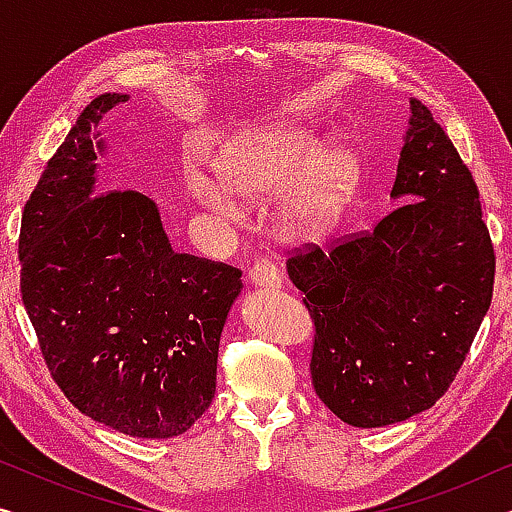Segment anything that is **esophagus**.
<instances>
[{
    "label": "esophagus",
    "instance_id": "1",
    "mask_svg": "<svg viewBox=\"0 0 512 512\" xmlns=\"http://www.w3.org/2000/svg\"><path fill=\"white\" fill-rule=\"evenodd\" d=\"M249 284L256 289H279L282 286V275L275 268L270 258H258V261L249 268Z\"/></svg>",
    "mask_w": 512,
    "mask_h": 512
}]
</instances>
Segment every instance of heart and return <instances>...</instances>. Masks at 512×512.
Instances as JSON below:
<instances>
[{"label":"heart","instance_id":"obj_1","mask_svg":"<svg viewBox=\"0 0 512 512\" xmlns=\"http://www.w3.org/2000/svg\"><path fill=\"white\" fill-rule=\"evenodd\" d=\"M215 179L193 172L191 188L202 205L223 216H240L242 200L275 191L272 221L293 242L331 233L359 186V156L347 142L324 139L293 121L237 130L214 151Z\"/></svg>","mask_w":512,"mask_h":512}]
</instances>
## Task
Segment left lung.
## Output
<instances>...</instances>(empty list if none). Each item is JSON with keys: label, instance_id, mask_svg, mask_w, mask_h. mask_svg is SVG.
Here are the masks:
<instances>
[{"label": "left lung", "instance_id": "1", "mask_svg": "<svg viewBox=\"0 0 512 512\" xmlns=\"http://www.w3.org/2000/svg\"><path fill=\"white\" fill-rule=\"evenodd\" d=\"M373 230L286 261L314 319L312 384L359 429L429 410L459 373L492 303L494 247L478 186L419 100Z\"/></svg>", "mask_w": 512, "mask_h": 512}]
</instances>
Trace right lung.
<instances>
[{
	"instance_id": "add662e5",
	"label": "right lung",
	"mask_w": 512,
	"mask_h": 512,
	"mask_svg": "<svg viewBox=\"0 0 512 512\" xmlns=\"http://www.w3.org/2000/svg\"><path fill=\"white\" fill-rule=\"evenodd\" d=\"M95 97L48 160L20 223V293L41 354L74 408L132 438H174L212 403L242 272L172 249L156 202L97 193Z\"/></svg>"
}]
</instances>
